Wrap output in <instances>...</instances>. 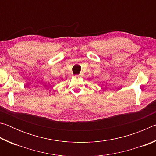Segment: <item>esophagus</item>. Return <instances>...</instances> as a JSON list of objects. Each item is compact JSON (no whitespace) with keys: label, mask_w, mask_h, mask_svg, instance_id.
<instances>
[{"label":"esophagus","mask_w":156,"mask_h":156,"mask_svg":"<svg viewBox=\"0 0 156 156\" xmlns=\"http://www.w3.org/2000/svg\"><path fill=\"white\" fill-rule=\"evenodd\" d=\"M81 76H82V73H80V74H79V75H76L75 76H76V77H80Z\"/></svg>","instance_id":"34e87169"}]
</instances>
